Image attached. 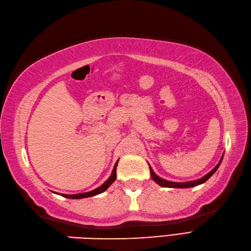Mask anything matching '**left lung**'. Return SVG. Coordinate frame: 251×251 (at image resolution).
Segmentation results:
<instances>
[{"label": "left lung", "instance_id": "obj_1", "mask_svg": "<svg viewBox=\"0 0 251 251\" xmlns=\"http://www.w3.org/2000/svg\"><path fill=\"white\" fill-rule=\"evenodd\" d=\"M223 157L224 155L222 156L220 162H218V164L215 166V168L212 170L211 172H209L207 175H204L203 177L197 179V180H193V181H188V182H173V181H169V180H165V179H162L160 178L158 175L155 174V172L152 171V169L150 166V170H151V178L152 180L157 182L159 185H161V187L163 188H180V189H183V188H192V187H196V185H199L201 184L203 182H205L208 180V179L214 174V173L216 172V170L218 169V166L221 165L222 163V160H223Z\"/></svg>", "mask_w": 251, "mask_h": 251}]
</instances>
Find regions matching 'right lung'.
Returning a JSON list of instances; mask_svg holds the SVG:
<instances>
[{
    "instance_id": "right-lung-1",
    "label": "right lung",
    "mask_w": 251,
    "mask_h": 251,
    "mask_svg": "<svg viewBox=\"0 0 251 251\" xmlns=\"http://www.w3.org/2000/svg\"><path fill=\"white\" fill-rule=\"evenodd\" d=\"M118 162H119V160L117 161V163L114 164V168H113V170H112L111 176L109 177V178L107 179V180L100 185V187L96 188L95 190H92V191H90V192L80 193V194H69V195H68V194H60V195L64 196V197H67V198H71V199H80V198H86V197L95 196V195H98V194H100V193H102V192H105V191L114 182L115 178H117V166H118Z\"/></svg>"
}]
</instances>
